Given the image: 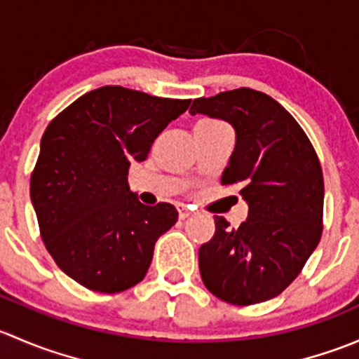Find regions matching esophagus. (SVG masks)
<instances>
[{"mask_svg":"<svg viewBox=\"0 0 359 359\" xmlns=\"http://www.w3.org/2000/svg\"><path fill=\"white\" fill-rule=\"evenodd\" d=\"M179 217H180V220H186L187 217H191V210L186 208L184 205H180L179 206Z\"/></svg>","mask_w":359,"mask_h":359,"instance_id":"esophagus-1","label":"esophagus"}]
</instances>
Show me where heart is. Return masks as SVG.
Returning a JSON list of instances; mask_svg holds the SVG:
<instances>
[{
    "label": "heart",
    "instance_id": "obj_1",
    "mask_svg": "<svg viewBox=\"0 0 359 359\" xmlns=\"http://www.w3.org/2000/svg\"><path fill=\"white\" fill-rule=\"evenodd\" d=\"M206 123H217V121H206Z\"/></svg>",
    "mask_w": 359,
    "mask_h": 359
}]
</instances>
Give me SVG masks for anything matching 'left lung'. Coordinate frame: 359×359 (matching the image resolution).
Wrapping results in <instances>:
<instances>
[{"mask_svg":"<svg viewBox=\"0 0 359 359\" xmlns=\"http://www.w3.org/2000/svg\"><path fill=\"white\" fill-rule=\"evenodd\" d=\"M189 112L233 125L236 146L222 184L236 186L248 203L238 229L215 215V234L198 253L203 283L234 306L274 299L299 276L323 233L316 151L290 112L257 90L201 97Z\"/></svg>","mask_w":359,"mask_h":359,"instance_id":"left-lung-1","label":"left lung"}]
</instances>
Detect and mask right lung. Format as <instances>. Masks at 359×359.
<instances>
[{
    "instance_id": "add662e5",
    "label": "right lung",
    "mask_w": 359,
    "mask_h": 359,
    "mask_svg": "<svg viewBox=\"0 0 359 359\" xmlns=\"http://www.w3.org/2000/svg\"><path fill=\"white\" fill-rule=\"evenodd\" d=\"M189 104L102 86L46 126L31 201L50 255L88 290L118 293L142 281L158 238L177 222L170 203L137 200L128 168L147 158L154 139Z\"/></svg>"
}]
</instances>
